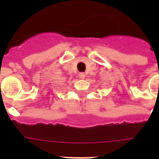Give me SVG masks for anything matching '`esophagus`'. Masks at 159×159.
<instances>
[{"instance_id": "1", "label": "esophagus", "mask_w": 159, "mask_h": 159, "mask_svg": "<svg viewBox=\"0 0 159 159\" xmlns=\"http://www.w3.org/2000/svg\"><path fill=\"white\" fill-rule=\"evenodd\" d=\"M85 76H86V75H85L84 72L79 73V78L81 79V80H84V79L85 78Z\"/></svg>"}]
</instances>
